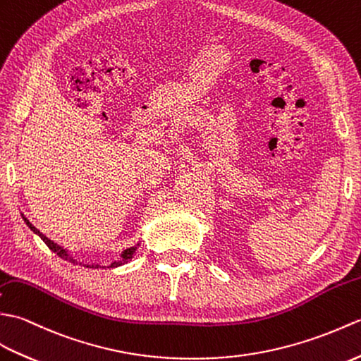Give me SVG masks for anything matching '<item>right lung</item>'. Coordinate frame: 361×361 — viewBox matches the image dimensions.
Wrapping results in <instances>:
<instances>
[{"instance_id": "right-lung-1", "label": "right lung", "mask_w": 361, "mask_h": 361, "mask_svg": "<svg viewBox=\"0 0 361 361\" xmlns=\"http://www.w3.org/2000/svg\"><path fill=\"white\" fill-rule=\"evenodd\" d=\"M23 219H24V222L27 224V227H29L32 231H34L35 235H38L39 238L43 239V243H44L47 247H49L54 253H57V255L60 256V258H63V259H69L71 262H74V264L77 262L74 258H72V256H69V253L65 250V248L60 247V245H57V244H55L54 241H51V239H49V238H46L43 233H39V230H37L34 226H32V224L29 222V219L24 218V216H23ZM137 247H139V244H137V245H134V247L126 248V250H123V253L120 255V259L111 262V266H109V267H118V266H122V264H125V262L130 261V259L133 258V256H134L135 250H137ZM80 264H82V262H80ZM83 266H85V267H92V269H94V267H99V266H94V264H92V266H91V264H83Z\"/></svg>"}]
</instances>
